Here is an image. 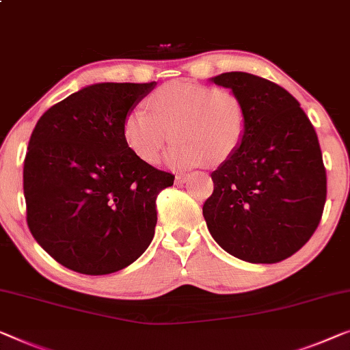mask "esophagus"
I'll return each instance as SVG.
<instances>
[{
	"instance_id": "esophagus-1",
	"label": "esophagus",
	"mask_w": 350,
	"mask_h": 350,
	"mask_svg": "<svg viewBox=\"0 0 350 350\" xmlns=\"http://www.w3.org/2000/svg\"><path fill=\"white\" fill-rule=\"evenodd\" d=\"M189 179H190L189 174H177L174 180H176L177 185H180V184H185V182L189 180Z\"/></svg>"
}]
</instances>
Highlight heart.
<instances>
[{
  "mask_svg": "<svg viewBox=\"0 0 350 350\" xmlns=\"http://www.w3.org/2000/svg\"><path fill=\"white\" fill-rule=\"evenodd\" d=\"M148 108H133L122 122L125 144L144 163H157L173 132L177 143L166 154L171 166H218L237 152L247 133V108L229 88L170 81L150 94Z\"/></svg>",
  "mask_w": 350,
  "mask_h": 350,
  "instance_id": "heart-1",
  "label": "heart"
}]
</instances>
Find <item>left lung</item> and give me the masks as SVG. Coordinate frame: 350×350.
I'll return each instance as SVG.
<instances>
[{
    "label": "left lung",
    "mask_w": 350,
    "mask_h": 350,
    "mask_svg": "<svg viewBox=\"0 0 350 350\" xmlns=\"http://www.w3.org/2000/svg\"><path fill=\"white\" fill-rule=\"evenodd\" d=\"M211 80L241 96L248 121L241 148L211 174L202 215L229 254L280 262L310 241L324 212L327 174L316 130L276 83L247 72Z\"/></svg>",
    "instance_id": "left-lung-1"
}]
</instances>
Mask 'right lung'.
Masks as SVG:
<instances>
[{"label":"right lung","mask_w":350,"mask_h":350,"mask_svg":"<svg viewBox=\"0 0 350 350\" xmlns=\"http://www.w3.org/2000/svg\"><path fill=\"white\" fill-rule=\"evenodd\" d=\"M155 85L86 86L46 109L31 133L26 221L40 247L74 272H118L152 242L155 200L174 176L130 150L122 122Z\"/></svg>","instance_id":"add662e5"}]
</instances>
